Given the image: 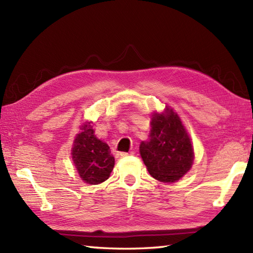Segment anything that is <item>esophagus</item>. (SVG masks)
<instances>
[{"label":"esophagus","instance_id":"34e87169","mask_svg":"<svg viewBox=\"0 0 253 253\" xmlns=\"http://www.w3.org/2000/svg\"><path fill=\"white\" fill-rule=\"evenodd\" d=\"M130 155H133V152H130V153L122 152V153H121V157H122V158H127V157H130Z\"/></svg>","mask_w":253,"mask_h":253}]
</instances>
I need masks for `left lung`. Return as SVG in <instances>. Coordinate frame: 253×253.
Wrapping results in <instances>:
<instances>
[{
  "mask_svg": "<svg viewBox=\"0 0 253 253\" xmlns=\"http://www.w3.org/2000/svg\"><path fill=\"white\" fill-rule=\"evenodd\" d=\"M148 141L140 143V154L150 175L163 182H175L190 169L193 149L180 118L171 109L154 114Z\"/></svg>",
  "mask_w": 253,
  "mask_h": 253,
  "instance_id": "8db88e82",
  "label": "left lung"
}]
</instances>
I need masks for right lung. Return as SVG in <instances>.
I'll use <instances>...</instances> for the list:
<instances>
[{"mask_svg": "<svg viewBox=\"0 0 253 253\" xmlns=\"http://www.w3.org/2000/svg\"><path fill=\"white\" fill-rule=\"evenodd\" d=\"M72 155L80 178L90 185L105 181L114 168L110 147L94 136L91 123L84 124L75 139Z\"/></svg>", "mask_w": 253, "mask_h": 253, "instance_id": "add662e5", "label": "right lung"}]
</instances>
